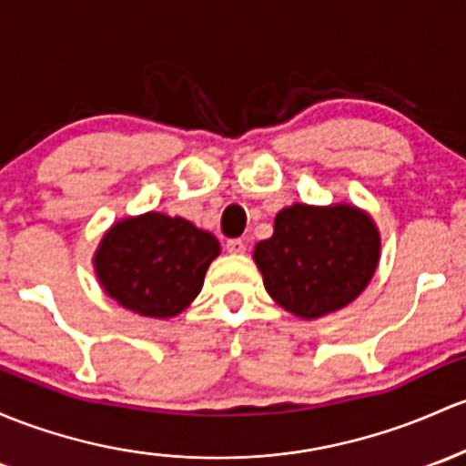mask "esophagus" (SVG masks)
Masks as SVG:
<instances>
[{"mask_svg":"<svg viewBox=\"0 0 466 466\" xmlns=\"http://www.w3.org/2000/svg\"><path fill=\"white\" fill-rule=\"evenodd\" d=\"M227 251L231 253V255L247 253V242H244V239H228V242H227Z\"/></svg>","mask_w":466,"mask_h":466,"instance_id":"1","label":"esophagus"}]
</instances>
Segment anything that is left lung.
<instances>
[{
    "mask_svg": "<svg viewBox=\"0 0 466 466\" xmlns=\"http://www.w3.org/2000/svg\"><path fill=\"white\" fill-rule=\"evenodd\" d=\"M380 253L378 224L364 208L295 202L275 215L273 235L255 244L253 262L275 304L299 319H319L369 287Z\"/></svg>",
    "mask_w": 466,
    "mask_h": 466,
    "instance_id": "obj_1",
    "label": "left lung"
}]
</instances>
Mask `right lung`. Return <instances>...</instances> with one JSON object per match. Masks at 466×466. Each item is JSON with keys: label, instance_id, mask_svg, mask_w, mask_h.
I'll list each match as a JSON object with an SVG mask.
<instances>
[{"label": "right lung", "instance_id": "add662e5", "mask_svg": "<svg viewBox=\"0 0 466 466\" xmlns=\"http://www.w3.org/2000/svg\"><path fill=\"white\" fill-rule=\"evenodd\" d=\"M219 255L213 233L179 215L148 211L111 224L93 253L99 287L142 318H175L202 291Z\"/></svg>", "mask_w": 466, "mask_h": 466}]
</instances>
